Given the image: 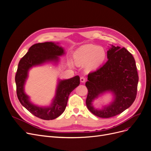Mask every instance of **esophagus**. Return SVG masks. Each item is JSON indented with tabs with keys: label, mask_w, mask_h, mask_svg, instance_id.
Returning a JSON list of instances; mask_svg holds the SVG:
<instances>
[{
	"label": "esophagus",
	"mask_w": 151,
	"mask_h": 151,
	"mask_svg": "<svg viewBox=\"0 0 151 151\" xmlns=\"http://www.w3.org/2000/svg\"><path fill=\"white\" fill-rule=\"evenodd\" d=\"M85 81H86V78H85L84 77H81V82L83 83V82H85Z\"/></svg>",
	"instance_id": "esophagus-1"
}]
</instances>
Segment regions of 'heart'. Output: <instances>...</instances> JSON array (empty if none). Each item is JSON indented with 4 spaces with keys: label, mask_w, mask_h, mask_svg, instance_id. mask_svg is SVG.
I'll return each mask as SVG.
<instances>
[{
    "label": "heart",
    "mask_w": 151,
    "mask_h": 151,
    "mask_svg": "<svg viewBox=\"0 0 151 151\" xmlns=\"http://www.w3.org/2000/svg\"><path fill=\"white\" fill-rule=\"evenodd\" d=\"M106 57V52L102 47L95 45H84L78 48L74 55L78 64H85L86 69L91 70L98 68L103 63Z\"/></svg>",
    "instance_id": "heart-1"
}]
</instances>
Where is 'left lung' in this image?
<instances>
[{
  "mask_svg": "<svg viewBox=\"0 0 151 151\" xmlns=\"http://www.w3.org/2000/svg\"><path fill=\"white\" fill-rule=\"evenodd\" d=\"M108 60L88 75L86 105L88 110L101 118H109L122 113L133 103L138 83V74L133 55L125 48L112 47L107 52ZM110 91L113 101L101 110L95 109L92 102L104 92Z\"/></svg>",
  "mask_w": 151,
  "mask_h": 151,
  "instance_id": "1",
  "label": "left lung"
}]
</instances>
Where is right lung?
Segmentation results:
<instances>
[{
  "instance_id": "obj_1",
  "label": "right lung",
  "mask_w": 151,
  "mask_h": 151,
  "mask_svg": "<svg viewBox=\"0 0 151 151\" xmlns=\"http://www.w3.org/2000/svg\"><path fill=\"white\" fill-rule=\"evenodd\" d=\"M64 53L63 48L54 42L38 43L29 48L18 64L15 76L18 98L27 111L43 120H53L63 114L67 106L70 93L80 84V77L76 76L69 79L59 80L52 104L47 107H39L31 103L29 97L24 92V86L28 72L31 68L45 63H58V56Z\"/></svg>"
}]
</instances>
